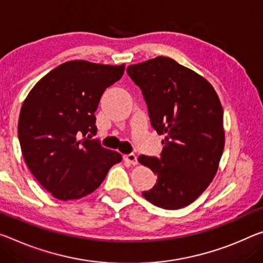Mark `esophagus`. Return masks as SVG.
Masks as SVG:
<instances>
[{
  "mask_svg": "<svg viewBox=\"0 0 263 263\" xmlns=\"http://www.w3.org/2000/svg\"><path fill=\"white\" fill-rule=\"evenodd\" d=\"M124 160L131 165L138 164V160H137V156L135 153H130V154H126V156H124Z\"/></svg>",
  "mask_w": 263,
  "mask_h": 263,
  "instance_id": "34e87169",
  "label": "esophagus"
}]
</instances>
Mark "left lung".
<instances>
[{
  "label": "left lung",
  "mask_w": 263,
  "mask_h": 263,
  "mask_svg": "<svg viewBox=\"0 0 263 263\" xmlns=\"http://www.w3.org/2000/svg\"><path fill=\"white\" fill-rule=\"evenodd\" d=\"M146 102L149 120L165 136L159 158L138 160L157 176L144 198L164 210L190 205L213 180L224 147L223 110L210 83L168 57L128 65Z\"/></svg>",
  "instance_id": "8db88e82"
}]
</instances>
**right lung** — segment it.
Here are the masks:
<instances>
[{
    "label": "right lung",
    "mask_w": 263,
    "mask_h": 263,
    "mask_svg": "<svg viewBox=\"0 0 263 263\" xmlns=\"http://www.w3.org/2000/svg\"><path fill=\"white\" fill-rule=\"evenodd\" d=\"M124 69V64L66 62L45 74L23 102L18 118L23 158L56 199L92 193L122 161L118 152L90 138L97 132L95 112L102 95L123 77Z\"/></svg>",
    "instance_id": "right-lung-1"
}]
</instances>
